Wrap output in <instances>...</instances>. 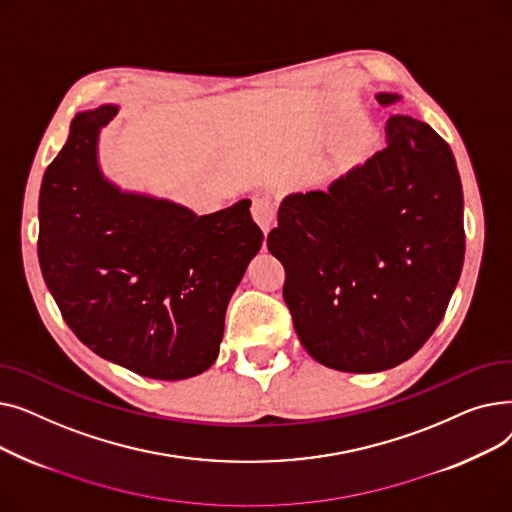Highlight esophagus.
Returning a JSON list of instances; mask_svg holds the SVG:
<instances>
[{"instance_id":"34e87169","label":"esophagus","mask_w":512,"mask_h":512,"mask_svg":"<svg viewBox=\"0 0 512 512\" xmlns=\"http://www.w3.org/2000/svg\"><path fill=\"white\" fill-rule=\"evenodd\" d=\"M251 215L257 222V226L263 230V234L270 232V228L276 224V209L274 203L267 197H255L251 205Z\"/></svg>"}]
</instances>
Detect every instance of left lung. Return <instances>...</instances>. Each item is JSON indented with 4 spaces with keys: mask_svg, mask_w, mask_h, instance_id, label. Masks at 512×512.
Listing matches in <instances>:
<instances>
[{
    "mask_svg": "<svg viewBox=\"0 0 512 512\" xmlns=\"http://www.w3.org/2000/svg\"><path fill=\"white\" fill-rule=\"evenodd\" d=\"M267 249L284 265V301L315 361L373 373L411 359L442 321L465 259L463 186L448 143L394 114L386 147L363 166L328 191L282 201Z\"/></svg>",
    "mask_w": 512,
    "mask_h": 512,
    "instance_id": "obj_1",
    "label": "left lung"
}]
</instances>
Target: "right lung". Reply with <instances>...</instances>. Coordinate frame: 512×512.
<instances>
[{"label":"right lung","mask_w":512,"mask_h":512,"mask_svg":"<svg viewBox=\"0 0 512 512\" xmlns=\"http://www.w3.org/2000/svg\"><path fill=\"white\" fill-rule=\"evenodd\" d=\"M116 105L80 112L45 170L37 253L76 338L143 378L186 380L220 353L226 307L263 232L242 199L209 215L122 193L97 164Z\"/></svg>","instance_id":"obj_1"}]
</instances>
